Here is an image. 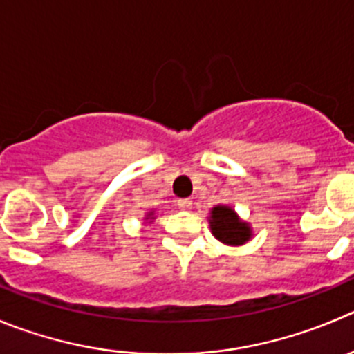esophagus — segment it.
<instances>
[{"instance_id": "1", "label": "esophagus", "mask_w": 354, "mask_h": 354, "mask_svg": "<svg viewBox=\"0 0 354 354\" xmlns=\"http://www.w3.org/2000/svg\"><path fill=\"white\" fill-rule=\"evenodd\" d=\"M177 207H179L180 210H191V208H193V201H191L189 198H183V200L177 201Z\"/></svg>"}]
</instances>
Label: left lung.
Listing matches in <instances>:
<instances>
[{"mask_svg":"<svg viewBox=\"0 0 354 354\" xmlns=\"http://www.w3.org/2000/svg\"><path fill=\"white\" fill-rule=\"evenodd\" d=\"M210 231L215 240L227 247H241L254 236V230L230 205H215L208 217Z\"/></svg>","mask_w":354,"mask_h":354,"instance_id":"1","label":"left lung"}]
</instances>
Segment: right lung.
<instances>
[{
    "label": "right lung",
    "instance_id": "right-lung-1",
    "mask_svg": "<svg viewBox=\"0 0 354 354\" xmlns=\"http://www.w3.org/2000/svg\"><path fill=\"white\" fill-rule=\"evenodd\" d=\"M144 221H149V222H153V221H154V210L147 212V214H146V217H144Z\"/></svg>",
    "mask_w": 354,
    "mask_h": 354
}]
</instances>
